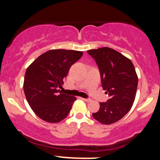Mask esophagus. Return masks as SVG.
Masks as SVG:
<instances>
[{
	"label": "esophagus",
	"mask_w": 160,
	"mask_h": 160,
	"mask_svg": "<svg viewBox=\"0 0 160 160\" xmlns=\"http://www.w3.org/2000/svg\"><path fill=\"white\" fill-rule=\"evenodd\" d=\"M82 100L83 101H85V102H91V99H88V98H82Z\"/></svg>",
	"instance_id": "1"
}]
</instances>
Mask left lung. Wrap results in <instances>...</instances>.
Listing matches in <instances>:
<instances>
[{
	"instance_id": "left-lung-1",
	"label": "left lung",
	"mask_w": 160,
	"mask_h": 160,
	"mask_svg": "<svg viewBox=\"0 0 160 160\" xmlns=\"http://www.w3.org/2000/svg\"><path fill=\"white\" fill-rule=\"evenodd\" d=\"M87 52L96 62L102 78V87L110 99L100 102L93 117L104 125H111L124 117L132 107L138 78L132 62L114 49L102 47Z\"/></svg>"
}]
</instances>
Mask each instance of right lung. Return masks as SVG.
<instances>
[{"label":"right lung","instance_id":"obj_1","mask_svg":"<svg viewBox=\"0 0 160 160\" xmlns=\"http://www.w3.org/2000/svg\"><path fill=\"white\" fill-rule=\"evenodd\" d=\"M82 56V51L51 49L28 67L24 92L32 111L41 120L56 123L68 115L77 98L64 94L58 88H62L71 66Z\"/></svg>","mask_w":160,"mask_h":160}]
</instances>
